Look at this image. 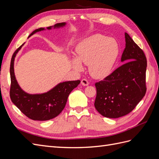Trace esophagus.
<instances>
[{"label": "esophagus", "mask_w": 159, "mask_h": 159, "mask_svg": "<svg viewBox=\"0 0 159 159\" xmlns=\"http://www.w3.org/2000/svg\"><path fill=\"white\" fill-rule=\"evenodd\" d=\"M81 84H82L83 85H84V86H87V85H89V81H88V80L87 79H85V78H84V79L81 80Z\"/></svg>", "instance_id": "1"}]
</instances>
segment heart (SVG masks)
<instances>
[{
  "mask_svg": "<svg viewBox=\"0 0 159 159\" xmlns=\"http://www.w3.org/2000/svg\"><path fill=\"white\" fill-rule=\"evenodd\" d=\"M116 40L102 34L86 38L76 48L77 58L72 60L73 67L82 69L81 62L89 65L90 74L96 78H104L112 71L119 55Z\"/></svg>",
  "mask_w": 159,
  "mask_h": 159,
  "instance_id": "obj_1",
  "label": "heart"
}]
</instances>
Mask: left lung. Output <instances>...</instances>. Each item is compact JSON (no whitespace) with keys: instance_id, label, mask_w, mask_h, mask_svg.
Returning <instances> with one entry per match:
<instances>
[{"instance_id":"left-lung-1","label":"left lung","mask_w":159,"mask_h":159,"mask_svg":"<svg viewBox=\"0 0 159 159\" xmlns=\"http://www.w3.org/2000/svg\"><path fill=\"white\" fill-rule=\"evenodd\" d=\"M125 37L126 46L121 61L126 62L95 84L97 89L95 107L108 118L121 117L131 112L147 91L145 53L127 33H125Z\"/></svg>"}]
</instances>
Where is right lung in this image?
<instances>
[{"label": "right lung", "instance_id": "right-lung-1", "mask_svg": "<svg viewBox=\"0 0 159 159\" xmlns=\"http://www.w3.org/2000/svg\"><path fill=\"white\" fill-rule=\"evenodd\" d=\"M65 25V22L57 23L54 27H62ZM52 26H49L47 29L50 30ZM44 30V28H38L33 31L29 37L37 32ZM23 45L24 44L14 52L11 58L10 67L11 80L10 97L11 101L28 118L34 121H47L57 117L64 109L70 93L80 84V80L60 83L47 93L42 94L31 95L25 92L18 84L14 72V57Z\"/></svg>", "mask_w": 159, "mask_h": 159}]
</instances>
